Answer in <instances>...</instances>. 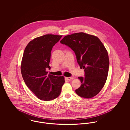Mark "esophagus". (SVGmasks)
I'll return each instance as SVG.
<instances>
[{"mask_svg": "<svg viewBox=\"0 0 130 130\" xmlns=\"http://www.w3.org/2000/svg\"><path fill=\"white\" fill-rule=\"evenodd\" d=\"M66 79L68 80H71L72 79H73V77H66Z\"/></svg>", "mask_w": 130, "mask_h": 130, "instance_id": "esophagus-1", "label": "esophagus"}]
</instances>
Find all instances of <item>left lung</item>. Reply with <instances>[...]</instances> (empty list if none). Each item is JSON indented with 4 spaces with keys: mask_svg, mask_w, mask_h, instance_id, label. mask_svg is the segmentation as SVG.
<instances>
[{
    "mask_svg": "<svg viewBox=\"0 0 130 130\" xmlns=\"http://www.w3.org/2000/svg\"><path fill=\"white\" fill-rule=\"evenodd\" d=\"M74 51L85 77H78L81 84L75 90L82 98L91 99L97 95L105 85L109 71V59L105 46L96 36L83 32L66 36L60 41Z\"/></svg>",
    "mask_w": 130,
    "mask_h": 130,
    "instance_id": "obj_1",
    "label": "left lung"
}]
</instances>
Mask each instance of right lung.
Returning a JSON list of instances; mask_svg holds the SVG:
<instances>
[{
    "instance_id": "1",
    "label": "right lung",
    "mask_w": 130,
    "mask_h": 130,
    "mask_svg": "<svg viewBox=\"0 0 130 130\" xmlns=\"http://www.w3.org/2000/svg\"><path fill=\"white\" fill-rule=\"evenodd\" d=\"M62 36L52 34L36 37L25 48L21 64V72L25 84L39 99L49 101L60 94L65 83L63 76L49 74L46 68L49 63L53 46Z\"/></svg>"
}]
</instances>
